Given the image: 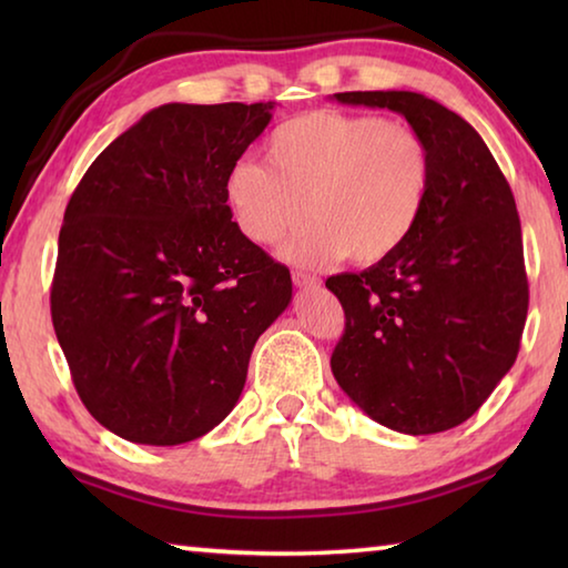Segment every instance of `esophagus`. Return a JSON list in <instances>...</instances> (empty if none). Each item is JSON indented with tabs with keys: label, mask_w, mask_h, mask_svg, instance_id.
Masks as SVG:
<instances>
[{
	"label": "esophagus",
	"mask_w": 568,
	"mask_h": 568,
	"mask_svg": "<svg viewBox=\"0 0 568 568\" xmlns=\"http://www.w3.org/2000/svg\"><path fill=\"white\" fill-rule=\"evenodd\" d=\"M293 283L297 287H321V277L297 271V273H293Z\"/></svg>",
	"instance_id": "esophagus-1"
}]
</instances>
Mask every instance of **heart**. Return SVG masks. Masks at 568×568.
I'll list each match as a JSON object with an SVG mask.
<instances>
[{"mask_svg":"<svg viewBox=\"0 0 568 568\" xmlns=\"http://www.w3.org/2000/svg\"><path fill=\"white\" fill-rule=\"evenodd\" d=\"M265 162L243 158L230 165L225 203L255 245H275L307 210L311 220L283 255L311 267L345 255L373 265L398 253L434 185L428 142L408 124L376 114H297L267 134Z\"/></svg>","mask_w":568,"mask_h":568,"instance_id":"b5f03b06","label":"heart"}]
</instances>
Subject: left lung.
I'll return each instance as SVG.
<instances>
[{
	"label": "left lung",
	"instance_id": "8db88e82",
	"mask_svg": "<svg viewBox=\"0 0 568 568\" xmlns=\"http://www.w3.org/2000/svg\"><path fill=\"white\" fill-rule=\"evenodd\" d=\"M333 100L403 114L434 155L428 205L406 245L325 281L345 311L333 376L381 426L440 434L484 406L521 345L528 283L514 192L480 134L426 94Z\"/></svg>",
	"mask_w": 568,
	"mask_h": 568
}]
</instances>
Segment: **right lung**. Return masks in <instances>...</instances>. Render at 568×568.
I'll return each instance as SVG.
<instances>
[{
    "label": "right lung",
    "instance_id": "obj_1",
    "mask_svg": "<svg viewBox=\"0 0 568 568\" xmlns=\"http://www.w3.org/2000/svg\"><path fill=\"white\" fill-rule=\"evenodd\" d=\"M273 110L162 104L72 192L52 323L77 393L114 436L178 446L213 430L293 301L291 271L240 233L223 187Z\"/></svg>",
    "mask_w": 568,
    "mask_h": 568
}]
</instances>
